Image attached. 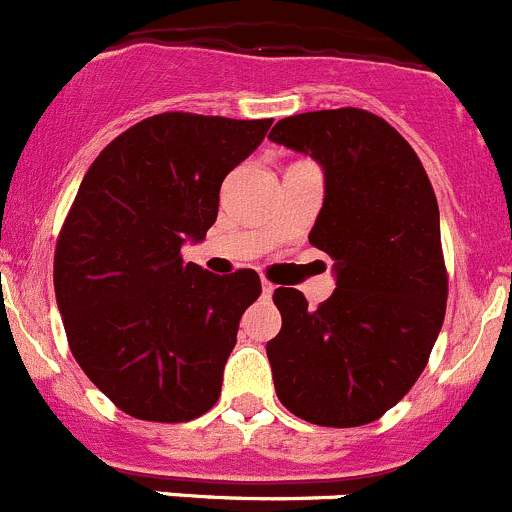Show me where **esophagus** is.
Masks as SVG:
<instances>
[{"mask_svg": "<svg viewBox=\"0 0 512 512\" xmlns=\"http://www.w3.org/2000/svg\"><path fill=\"white\" fill-rule=\"evenodd\" d=\"M261 289H264V296L274 294V284H271V281H266V279H261Z\"/></svg>", "mask_w": 512, "mask_h": 512, "instance_id": "34e87169", "label": "esophagus"}]
</instances>
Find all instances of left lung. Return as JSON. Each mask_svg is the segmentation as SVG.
Masks as SVG:
<instances>
[{
    "label": "left lung",
    "mask_w": 512,
    "mask_h": 512,
    "mask_svg": "<svg viewBox=\"0 0 512 512\" xmlns=\"http://www.w3.org/2000/svg\"><path fill=\"white\" fill-rule=\"evenodd\" d=\"M269 138L324 168L309 243L337 271V289L316 309L301 291H274L281 332L266 354L276 394L311 425H369L410 392L445 321L435 191L412 145L359 107L291 115Z\"/></svg>",
    "instance_id": "left-lung-1"
}]
</instances>
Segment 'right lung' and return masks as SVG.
Segmentation results:
<instances>
[{"label": "right lung", "instance_id": "obj_1", "mask_svg": "<svg viewBox=\"0 0 512 512\" xmlns=\"http://www.w3.org/2000/svg\"><path fill=\"white\" fill-rule=\"evenodd\" d=\"M271 123L153 115L107 143L82 178L55 246L57 306L82 372L135 420H196L221 397L261 279L208 274L180 248L216 223L223 178Z\"/></svg>", "mask_w": 512, "mask_h": 512}]
</instances>
